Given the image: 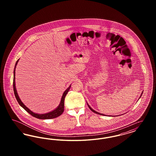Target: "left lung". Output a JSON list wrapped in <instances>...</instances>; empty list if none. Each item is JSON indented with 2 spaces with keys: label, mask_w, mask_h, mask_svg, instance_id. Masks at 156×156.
<instances>
[{
  "label": "left lung",
  "mask_w": 156,
  "mask_h": 156,
  "mask_svg": "<svg viewBox=\"0 0 156 156\" xmlns=\"http://www.w3.org/2000/svg\"><path fill=\"white\" fill-rule=\"evenodd\" d=\"M143 92H142L141 95H140V98H139V99H140V98H141V95H142V94H143ZM87 105H88V107H89V109H90V110H91L92 111L94 112V113H97V114H98V115H103V116H106V115H104V114H103V113H99V112H98L95 111V110H94V109H92V108H91V107H90V106H89V105H88V103H87ZM118 116H119V115H118ZM110 116H111L110 115Z\"/></svg>",
  "instance_id": "1"
}]
</instances>
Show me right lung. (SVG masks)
Returning a JSON list of instances; mask_svg holds the SVG:
<instances>
[{"mask_svg": "<svg viewBox=\"0 0 156 156\" xmlns=\"http://www.w3.org/2000/svg\"><path fill=\"white\" fill-rule=\"evenodd\" d=\"M18 59L15 64V68H14V71H13V90H14V94H15V97L18 102V103L19 105L22 107L27 112L29 113H30L31 116H33L34 118H36L37 119H53V118H55L58 117L60 116L64 111V100H65V98L67 95V93L68 92L69 90L71 88V85H69V87L67 88L63 93L62 96L61 97V101L59 103V105L57 106V108H56L55 109H54L52 111L46 113H43V114H39V113H34L33 112L31 111L30 109H29L24 104H23L22 101L20 100V98L18 95L17 90H16V83H15V71H16V66L19 62Z\"/></svg>", "mask_w": 156, "mask_h": 156, "instance_id": "1", "label": "right lung"}]
</instances>
